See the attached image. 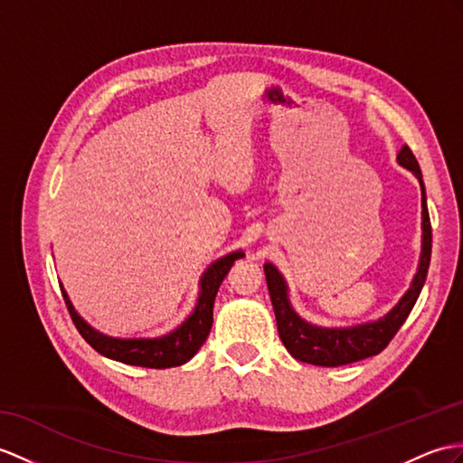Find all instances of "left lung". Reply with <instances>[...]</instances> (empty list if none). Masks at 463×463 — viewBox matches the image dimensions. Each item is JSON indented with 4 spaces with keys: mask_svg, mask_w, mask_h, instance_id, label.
<instances>
[{
    "mask_svg": "<svg viewBox=\"0 0 463 463\" xmlns=\"http://www.w3.org/2000/svg\"><path fill=\"white\" fill-rule=\"evenodd\" d=\"M397 163L419 178L420 190H422V251L419 270L412 279L409 290L404 292L402 298L394 304L392 310H389L385 317L379 320L349 326V328H322V326H314L300 318L292 308L288 300V287L285 283L283 275L273 263H265V279L269 287L270 302H273L275 318H277V330L280 335V342L285 344L288 354L304 364L322 365V367H337L345 364L359 362L371 355L381 354L383 349L389 345V342L399 332L404 320L419 300L420 290L424 287V280L428 275V267H430V253H432V228H430V216H428L426 206V190L422 183V173L419 161L412 155L407 145L402 146L397 155Z\"/></svg>",
    "mask_w": 463,
    "mask_h": 463,
    "instance_id": "8db88e82",
    "label": "left lung"
}]
</instances>
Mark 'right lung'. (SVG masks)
<instances>
[{
  "mask_svg": "<svg viewBox=\"0 0 463 463\" xmlns=\"http://www.w3.org/2000/svg\"><path fill=\"white\" fill-rule=\"evenodd\" d=\"M243 257V251H233L218 259L216 263H212L204 275L200 279V295L198 302L193 310V314L178 326L176 330L168 332L161 337H111L94 330L80 314H78L72 307V302L66 295V290L61 285L62 297L66 307H69L71 318L76 326V330L80 332L84 340L92 345L98 354L104 357L116 359V362L137 365V367H151V369H166L176 367L190 362L196 355L202 344L206 342V337L212 330L213 322V300H216L218 288L225 275L230 273L232 265Z\"/></svg>",
  "mask_w": 463,
  "mask_h": 463,
  "instance_id": "obj_1",
  "label": "right lung"
}]
</instances>
